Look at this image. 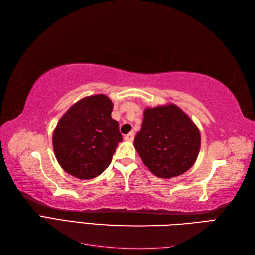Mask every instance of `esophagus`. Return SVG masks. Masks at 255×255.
<instances>
[{"label": "esophagus", "mask_w": 255, "mask_h": 255, "mask_svg": "<svg viewBox=\"0 0 255 255\" xmlns=\"http://www.w3.org/2000/svg\"><path fill=\"white\" fill-rule=\"evenodd\" d=\"M124 139L125 141H128V142H132L134 139V133L133 132H129L128 134H126L124 136Z\"/></svg>", "instance_id": "34e87169"}]
</instances>
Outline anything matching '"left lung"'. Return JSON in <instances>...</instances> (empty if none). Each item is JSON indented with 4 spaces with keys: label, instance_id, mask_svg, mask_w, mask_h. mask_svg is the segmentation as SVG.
<instances>
[{
    "label": "left lung",
    "instance_id": "obj_1",
    "mask_svg": "<svg viewBox=\"0 0 255 255\" xmlns=\"http://www.w3.org/2000/svg\"><path fill=\"white\" fill-rule=\"evenodd\" d=\"M134 147L154 176L174 178L190 169L199 154L201 136L195 123L178 106L146 108Z\"/></svg>",
    "mask_w": 255,
    "mask_h": 255
}]
</instances>
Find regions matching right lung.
<instances>
[{
  "mask_svg": "<svg viewBox=\"0 0 255 255\" xmlns=\"http://www.w3.org/2000/svg\"><path fill=\"white\" fill-rule=\"evenodd\" d=\"M112 109L109 97L91 95L74 104L59 120L53 134L54 152L71 176L93 179L109 166L123 139Z\"/></svg>",
  "mask_w": 255,
  "mask_h": 255,
  "instance_id": "obj_1",
  "label": "right lung"
}]
</instances>
